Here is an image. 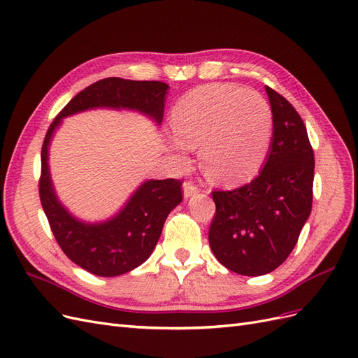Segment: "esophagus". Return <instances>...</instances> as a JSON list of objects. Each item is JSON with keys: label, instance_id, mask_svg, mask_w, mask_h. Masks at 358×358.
Wrapping results in <instances>:
<instances>
[{"label": "esophagus", "instance_id": "1", "mask_svg": "<svg viewBox=\"0 0 358 358\" xmlns=\"http://www.w3.org/2000/svg\"><path fill=\"white\" fill-rule=\"evenodd\" d=\"M199 187L194 185L192 182H183V197L185 199H189L192 196H196V194H199Z\"/></svg>", "mask_w": 358, "mask_h": 358}]
</instances>
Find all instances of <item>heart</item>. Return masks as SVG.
I'll list each match as a JSON object with an SVG mask.
<instances>
[{
    "mask_svg": "<svg viewBox=\"0 0 358 358\" xmlns=\"http://www.w3.org/2000/svg\"><path fill=\"white\" fill-rule=\"evenodd\" d=\"M176 136L169 148L180 164L200 148L203 169L213 182L236 185L263 164L273 128L272 109L262 94L225 83L189 91L171 110Z\"/></svg>",
    "mask_w": 358,
    "mask_h": 358,
    "instance_id": "b5f03b06",
    "label": "heart"
}]
</instances>
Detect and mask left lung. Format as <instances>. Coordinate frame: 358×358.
Segmentation results:
<instances>
[{
	"label": "left lung",
	"mask_w": 358,
	"mask_h": 358,
	"mask_svg": "<svg viewBox=\"0 0 358 358\" xmlns=\"http://www.w3.org/2000/svg\"><path fill=\"white\" fill-rule=\"evenodd\" d=\"M266 92L273 137L264 167L241 188L212 192V252L222 266L245 276H262L282 264L312 209L315 159L306 127L287 99L268 86Z\"/></svg>",
	"instance_id": "left-lung-1"
}]
</instances>
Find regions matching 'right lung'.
<instances>
[{"label":"right lung","mask_w":358,"mask_h":358,"mask_svg":"<svg viewBox=\"0 0 358 358\" xmlns=\"http://www.w3.org/2000/svg\"><path fill=\"white\" fill-rule=\"evenodd\" d=\"M169 85L158 80L107 78L90 85L50 124L41 148L40 201L50 230L74 264L96 276H119L145 263L159 239L169 213L182 201V180H146L112 220L88 224L76 220L57 199L49 173V143L61 119L95 107L131 109L161 124Z\"/></svg>","instance_id":"add662e5"}]
</instances>
